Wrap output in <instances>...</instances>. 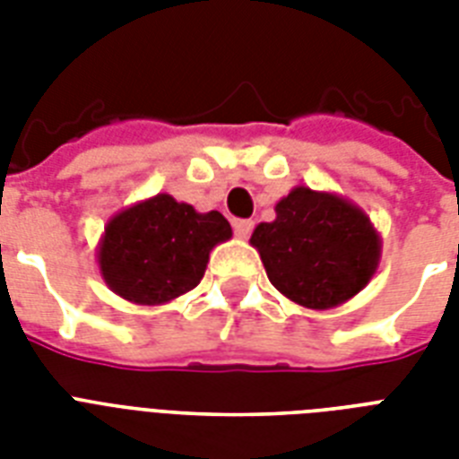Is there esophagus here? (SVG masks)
Here are the masks:
<instances>
[{
    "instance_id": "esophagus-1",
    "label": "esophagus",
    "mask_w": 459,
    "mask_h": 459,
    "mask_svg": "<svg viewBox=\"0 0 459 459\" xmlns=\"http://www.w3.org/2000/svg\"><path fill=\"white\" fill-rule=\"evenodd\" d=\"M252 229H255V223L247 221V219H238V221H233V230H236V236L240 238V240L250 238Z\"/></svg>"
}]
</instances>
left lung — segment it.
Instances as JSON below:
<instances>
[{
  "label": "left lung",
  "mask_w": 459,
  "mask_h": 459,
  "mask_svg": "<svg viewBox=\"0 0 459 459\" xmlns=\"http://www.w3.org/2000/svg\"><path fill=\"white\" fill-rule=\"evenodd\" d=\"M276 219L252 230L272 286L307 309H333L367 288L381 262V236L342 195L295 186Z\"/></svg>",
  "instance_id": "1"
}]
</instances>
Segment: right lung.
<instances>
[{
	"mask_svg": "<svg viewBox=\"0 0 459 459\" xmlns=\"http://www.w3.org/2000/svg\"><path fill=\"white\" fill-rule=\"evenodd\" d=\"M230 236L223 214H202L159 193L111 216L97 245V264L118 298L133 305H166L200 283L209 252Z\"/></svg>",
	"mask_w": 459,
	"mask_h": 459,
	"instance_id": "add662e5",
	"label": "right lung"
}]
</instances>
